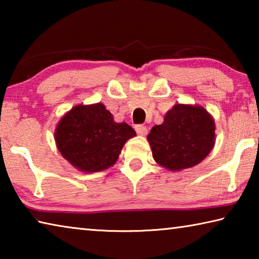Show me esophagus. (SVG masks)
Listing matches in <instances>:
<instances>
[{
	"label": "esophagus",
	"instance_id": "esophagus-1",
	"mask_svg": "<svg viewBox=\"0 0 259 259\" xmlns=\"http://www.w3.org/2000/svg\"><path fill=\"white\" fill-rule=\"evenodd\" d=\"M135 129H136V133H137L138 135H140V136H145V135H147V128L145 125H143V124H137L135 126Z\"/></svg>",
	"mask_w": 259,
	"mask_h": 259
}]
</instances>
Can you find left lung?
Instances as JSON below:
<instances>
[{
    "mask_svg": "<svg viewBox=\"0 0 259 259\" xmlns=\"http://www.w3.org/2000/svg\"><path fill=\"white\" fill-rule=\"evenodd\" d=\"M214 121L201 106L176 104L147 136L156 163L171 171L199 164L214 145Z\"/></svg>",
    "mask_w": 259,
    "mask_h": 259,
    "instance_id": "left-lung-1",
    "label": "left lung"
}]
</instances>
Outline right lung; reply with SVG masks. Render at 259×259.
Wrapping results in <instances>:
<instances>
[{
	"mask_svg": "<svg viewBox=\"0 0 259 259\" xmlns=\"http://www.w3.org/2000/svg\"><path fill=\"white\" fill-rule=\"evenodd\" d=\"M136 136L125 122L116 123L102 103L77 105L61 117L55 131L60 154L80 171L112 166L125 142Z\"/></svg>",
	"mask_w": 259,
	"mask_h": 259,
	"instance_id": "right-lung-1",
	"label": "right lung"
}]
</instances>
